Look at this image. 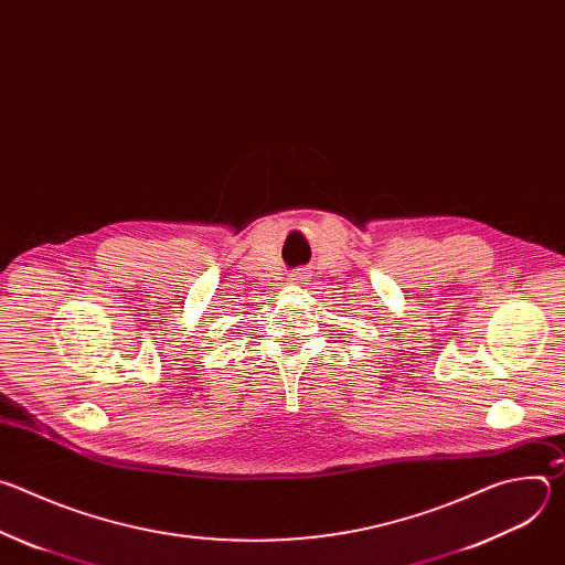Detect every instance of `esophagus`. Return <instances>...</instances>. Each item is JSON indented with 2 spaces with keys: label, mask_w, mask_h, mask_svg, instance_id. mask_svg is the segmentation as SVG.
Returning <instances> with one entry per match:
<instances>
[{
  "label": "esophagus",
  "mask_w": 565,
  "mask_h": 565,
  "mask_svg": "<svg viewBox=\"0 0 565 565\" xmlns=\"http://www.w3.org/2000/svg\"><path fill=\"white\" fill-rule=\"evenodd\" d=\"M290 281L292 284H303V281H308V273H292Z\"/></svg>",
  "instance_id": "34e87169"
}]
</instances>
